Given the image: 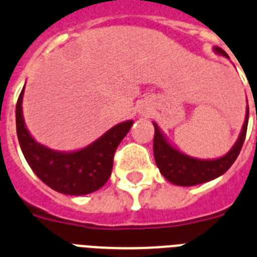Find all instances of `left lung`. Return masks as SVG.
Masks as SVG:
<instances>
[{"label": "left lung", "instance_id": "left-lung-1", "mask_svg": "<svg viewBox=\"0 0 257 257\" xmlns=\"http://www.w3.org/2000/svg\"><path fill=\"white\" fill-rule=\"evenodd\" d=\"M213 51L217 55H221L228 59L227 53L223 49L214 47ZM153 124H154L155 129L154 144H153L154 158L161 174L172 184L182 185V187H192V185L210 182L213 179L221 176L231 167L235 159L238 158L243 142H244L245 133H247L248 105H247V112H245L244 124H243L238 140L223 157L217 159H200L184 154L170 144L167 137L162 133L158 125L155 122H153Z\"/></svg>", "mask_w": 257, "mask_h": 257}]
</instances>
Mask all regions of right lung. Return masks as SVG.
<instances>
[{
  "label": "right lung",
  "instance_id": "add662e5",
  "mask_svg": "<svg viewBox=\"0 0 257 257\" xmlns=\"http://www.w3.org/2000/svg\"><path fill=\"white\" fill-rule=\"evenodd\" d=\"M25 87L17 102V135L26 161L43 183L70 196L88 195L107 183L113 166V155L133 121L120 122L96 141L77 152H57L39 144L26 128L22 102Z\"/></svg>",
  "mask_w": 257,
  "mask_h": 257
}]
</instances>
